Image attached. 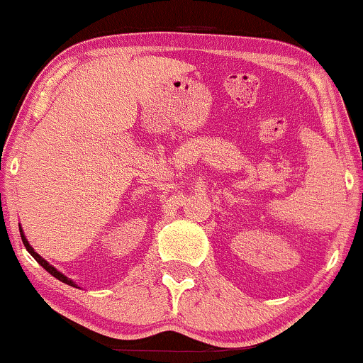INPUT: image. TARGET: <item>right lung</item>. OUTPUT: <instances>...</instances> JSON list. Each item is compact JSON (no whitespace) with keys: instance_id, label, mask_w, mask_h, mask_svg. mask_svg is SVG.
<instances>
[{"instance_id":"add662e5","label":"right lung","mask_w":363,"mask_h":363,"mask_svg":"<svg viewBox=\"0 0 363 363\" xmlns=\"http://www.w3.org/2000/svg\"><path fill=\"white\" fill-rule=\"evenodd\" d=\"M20 236H21V241H23L25 248H27V251H28V253H30V255H32V257H33V258H35V259H37V262H38V263H40V265H42V267H44V268H45V270H47V272H49V274H50V275H54V277H55V279H57V280H61V282H64V284H67V285H71V287H74V282H72V280H69V279H67V277H66V275H62V274H61V272H57V270H55V268H54L52 265H49V263H47V262H45V259L40 257V255H38V253H35V251H33V248H32V246H30V245H28L27 238H25V236H23V233H21V229H20Z\"/></svg>"}]
</instances>
